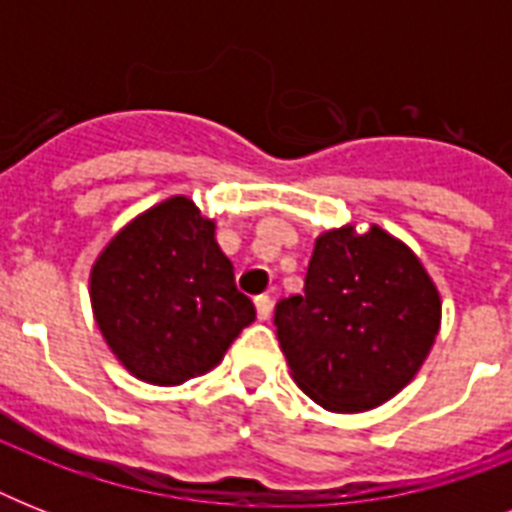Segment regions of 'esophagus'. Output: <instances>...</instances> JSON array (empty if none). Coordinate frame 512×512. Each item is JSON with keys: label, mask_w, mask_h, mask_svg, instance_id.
Wrapping results in <instances>:
<instances>
[{"label": "esophagus", "mask_w": 512, "mask_h": 512, "mask_svg": "<svg viewBox=\"0 0 512 512\" xmlns=\"http://www.w3.org/2000/svg\"><path fill=\"white\" fill-rule=\"evenodd\" d=\"M255 308H257V319L260 321H268L273 316V303L268 295L255 297Z\"/></svg>", "instance_id": "esophagus-1"}]
</instances>
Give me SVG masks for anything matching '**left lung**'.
<instances>
[{
    "mask_svg": "<svg viewBox=\"0 0 512 512\" xmlns=\"http://www.w3.org/2000/svg\"><path fill=\"white\" fill-rule=\"evenodd\" d=\"M276 335L292 380L329 412L377 409L425 364L441 295L412 247L380 225L324 231L305 295L276 305Z\"/></svg>",
    "mask_w": 512,
    "mask_h": 512,
    "instance_id": "1",
    "label": "left lung"
}]
</instances>
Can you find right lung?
<instances>
[{"label": "right lung", "mask_w": 512, "mask_h": 512, "mask_svg": "<svg viewBox=\"0 0 512 512\" xmlns=\"http://www.w3.org/2000/svg\"><path fill=\"white\" fill-rule=\"evenodd\" d=\"M215 228L188 196H170L119 228L92 263L100 335L148 385L172 388L215 369L255 321Z\"/></svg>", "instance_id": "1"}]
</instances>
